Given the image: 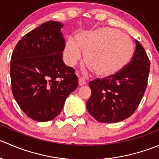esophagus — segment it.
<instances>
[{"label": "esophagus", "instance_id": "obj_1", "mask_svg": "<svg viewBox=\"0 0 159 159\" xmlns=\"http://www.w3.org/2000/svg\"><path fill=\"white\" fill-rule=\"evenodd\" d=\"M87 83V81H86V80L84 79L83 77H80L79 79H78V84H79L80 86H82V85H84V84Z\"/></svg>", "mask_w": 159, "mask_h": 159}]
</instances>
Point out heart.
<instances>
[{"instance_id":"heart-1","label":"heart","mask_w":159,"mask_h":159,"mask_svg":"<svg viewBox=\"0 0 159 159\" xmlns=\"http://www.w3.org/2000/svg\"><path fill=\"white\" fill-rule=\"evenodd\" d=\"M68 62L73 65L84 52L88 66L98 76L115 75L125 68L134 54V44L128 35L114 28H103L80 34L76 41L69 39L66 44Z\"/></svg>"}]
</instances>
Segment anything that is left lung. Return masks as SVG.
<instances>
[{"label":"left lung","instance_id":"obj_1","mask_svg":"<svg viewBox=\"0 0 159 159\" xmlns=\"http://www.w3.org/2000/svg\"><path fill=\"white\" fill-rule=\"evenodd\" d=\"M135 51L130 63L111 76L90 81L91 97L86 107L99 122L115 123L129 118L142 101L148 84L150 61L135 40Z\"/></svg>","mask_w":159,"mask_h":159}]
</instances>
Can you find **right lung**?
Returning a JSON list of instances; mask_svg holds the SVG:
<instances>
[{"instance_id": "obj_1", "label": "right lung", "mask_w": 159, "mask_h": 159, "mask_svg": "<svg viewBox=\"0 0 159 159\" xmlns=\"http://www.w3.org/2000/svg\"><path fill=\"white\" fill-rule=\"evenodd\" d=\"M61 22H45L17 42L10 67L13 95L21 110L34 121H51L78 88L75 70L63 61L65 41Z\"/></svg>"}]
</instances>
